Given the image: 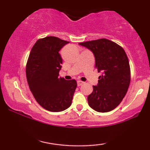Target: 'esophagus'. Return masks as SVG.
<instances>
[{"label": "esophagus", "instance_id": "obj_1", "mask_svg": "<svg viewBox=\"0 0 150 150\" xmlns=\"http://www.w3.org/2000/svg\"><path fill=\"white\" fill-rule=\"evenodd\" d=\"M77 86H80L84 83V82H82V81H81V80H77Z\"/></svg>", "mask_w": 150, "mask_h": 150}]
</instances>
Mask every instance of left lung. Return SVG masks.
<instances>
[{
	"mask_svg": "<svg viewBox=\"0 0 150 150\" xmlns=\"http://www.w3.org/2000/svg\"><path fill=\"white\" fill-rule=\"evenodd\" d=\"M79 44L92 51L95 68L102 73L87 97L89 106L98 112L112 111L123 100L130 82V64L124 49L104 38Z\"/></svg>",
	"mask_w": 150,
	"mask_h": 150,
	"instance_id": "8db88e82",
	"label": "left lung"
}]
</instances>
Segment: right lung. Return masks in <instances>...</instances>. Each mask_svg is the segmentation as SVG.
Returning <instances> with one entry per match:
<instances>
[{"label":"right lung","instance_id":"1","mask_svg":"<svg viewBox=\"0 0 150 150\" xmlns=\"http://www.w3.org/2000/svg\"><path fill=\"white\" fill-rule=\"evenodd\" d=\"M68 43L56 37L38 39L26 65L27 82L34 97L42 107L52 112L69 107L77 87L75 80L58 77L63 63L59 51Z\"/></svg>","mask_w":150,"mask_h":150}]
</instances>
